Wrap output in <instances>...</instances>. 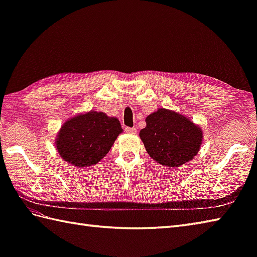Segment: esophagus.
Instances as JSON below:
<instances>
[{"label":"esophagus","mask_w":257,"mask_h":257,"mask_svg":"<svg viewBox=\"0 0 257 257\" xmlns=\"http://www.w3.org/2000/svg\"><path fill=\"white\" fill-rule=\"evenodd\" d=\"M124 132L127 133V134H132V135H134V134L137 133V129H136V128H129V127H125V128H124Z\"/></svg>","instance_id":"esophagus-1"}]
</instances>
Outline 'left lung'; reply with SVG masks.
<instances>
[{"label":"left lung","mask_w":257,"mask_h":257,"mask_svg":"<svg viewBox=\"0 0 257 257\" xmlns=\"http://www.w3.org/2000/svg\"><path fill=\"white\" fill-rule=\"evenodd\" d=\"M140 139L152 159L166 167H180L198 154L203 134L183 114L160 108L146 118Z\"/></svg>","instance_id":"1"}]
</instances>
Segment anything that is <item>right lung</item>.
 <instances>
[{
  "instance_id": "right-lung-1",
  "label": "right lung",
  "mask_w": 257,
  "mask_h": 257,
  "mask_svg": "<svg viewBox=\"0 0 257 257\" xmlns=\"http://www.w3.org/2000/svg\"><path fill=\"white\" fill-rule=\"evenodd\" d=\"M121 133L117 118L90 110L68 119L62 125L57 134L56 149L70 165L91 167L108 154Z\"/></svg>"
}]
</instances>
